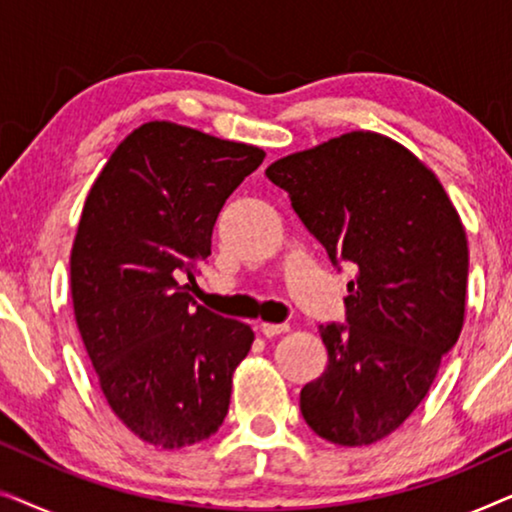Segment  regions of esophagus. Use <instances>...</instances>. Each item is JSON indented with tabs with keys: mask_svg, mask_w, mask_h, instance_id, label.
I'll return each instance as SVG.
<instances>
[{
	"mask_svg": "<svg viewBox=\"0 0 512 512\" xmlns=\"http://www.w3.org/2000/svg\"><path fill=\"white\" fill-rule=\"evenodd\" d=\"M258 331H261L265 338H275V335H282L289 331V324H261L258 326Z\"/></svg>",
	"mask_w": 512,
	"mask_h": 512,
	"instance_id": "1",
	"label": "esophagus"
}]
</instances>
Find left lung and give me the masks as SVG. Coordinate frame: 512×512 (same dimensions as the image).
Masks as SVG:
<instances>
[{
	"label": "left lung",
	"instance_id": "8db88e82",
	"mask_svg": "<svg viewBox=\"0 0 512 512\" xmlns=\"http://www.w3.org/2000/svg\"><path fill=\"white\" fill-rule=\"evenodd\" d=\"M331 263H352L347 324L319 328L321 377L300 412L328 443L373 445L429 394L466 310L468 242L436 174L394 139L354 130L268 170Z\"/></svg>",
	"mask_w": 512,
	"mask_h": 512
}]
</instances>
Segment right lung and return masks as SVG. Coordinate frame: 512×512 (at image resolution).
I'll return each mask as SVG.
<instances>
[{
    "label": "right lung",
    "instance_id": "right-lung-1",
    "mask_svg": "<svg viewBox=\"0 0 512 512\" xmlns=\"http://www.w3.org/2000/svg\"><path fill=\"white\" fill-rule=\"evenodd\" d=\"M263 149L170 121L132 130L90 188L69 258L81 340L114 415L144 443L179 450L228 415L254 331L195 305L228 195Z\"/></svg>",
    "mask_w": 512,
    "mask_h": 512
}]
</instances>
